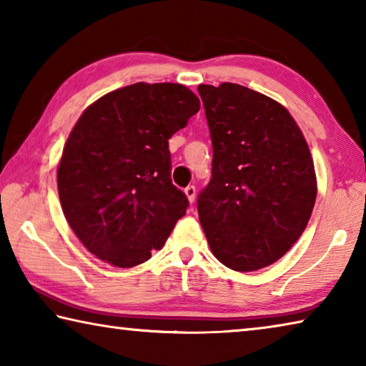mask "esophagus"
Masks as SVG:
<instances>
[{"label":"esophagus","mask_w":366,"mask_h":366,"mask_svg":"<svg viewBox=\"0 0 366 366\" xmlns=\"http://www.w3.org/2000/svg\"><path fill=\"white\" fill-rule=\"evenodd\" d=\"M184 194H185V197H187V200L192 203L195 200V194H197V190H195V185H187V187L184 189Z\"/></svg>","instance_id":"1"}]
</instances>
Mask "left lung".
<instances>
[{
    "label": "left lung",
    "mask_w": 366,
    "mask_h": 366,
    "mask_svg": "<svg viewBox=\"0 0 366 366\" xmlns=\"http://www.w3.org/2000/svg\"><path fill=\"white\" fill-rule=\"evenodd\" d=\"M213 142L212 181L198 218L213 255L234 271H257L286 255L305 231L317 174L289 111L244 85H198Z\"/></svg>",
    "instance_id": "left-lung-1"
}]
</instances>
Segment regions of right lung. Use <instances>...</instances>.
Listing matches in <instances>:
<instances>
[{"instance_id": "obj_1", "label": "right lung", "mask_w": 366, "mask_h": 366, "mask_svg": "<svg viewBox=\"0 0 366 366\" xmlns=\"http://www.w3.org/2000/svg\"><path fill=\"white\" fill-rule=\"evenodd\" d=\"M198 109L187 86L139 82L98 98L79 117L58 164V194L90 253L132 268L164 245L189 205L171 181L168 140Z\"/></svg>"}]
</instances>
